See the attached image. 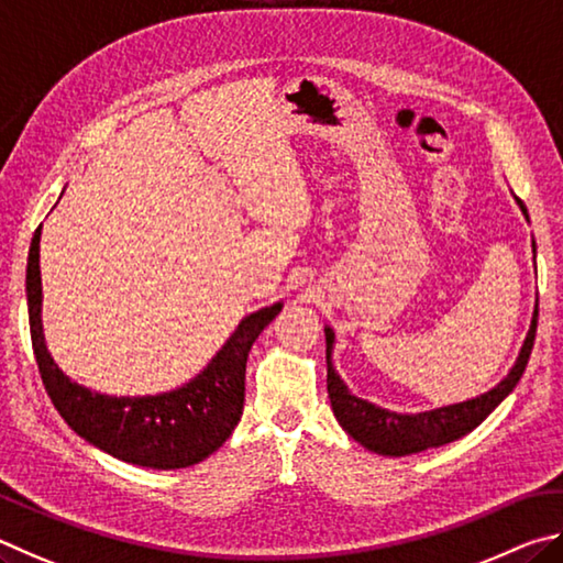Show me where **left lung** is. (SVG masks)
I'll list each match as a JSON object with an SVG mask.
<instances>
[{"mask_svg":"<svg viewBox=\"0 0 563 563\" xmlns=\"http://www.w3.org/2000/svg\"><path fill=\"white\" fill-rule=\"evenodd\" d=\"M517 202L529 220L525 202L521 200ZM534 256H537V246H534ZM537 319H539V303L534 309V317H531V327L525 339V346L519 351L515 368L507 373V378L501 380L499 386L487 390L485 396L479 398L455 402V406L426 410V412H410V416L390 412L386 408L373 406L368 400L351 396L346 383L339 378V373L331 363L333 331L323 329L327 331V371H329L327 388H329L333 416H336V420L341 422V428L346 430L353 440L361 442L363 448L388 457H406V455H412V452L440 448V445H448V442L465 438L467 432L475 430L479 422L485 420L511 390H515L521 373L527 371L531 349H534Z\"/></svg>","mask_w":563,"mask_h":563,"instance_id":"obj_1","label":"left lung"}]
</instances>
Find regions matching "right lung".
<instances>
[{"instance_id": "1", "label": "right lung", "mask_w": 563, "mask_h": 563, "mask_svg": "<svg viewBox=\"0 0 563 563\" xmlns=\"http://www.w3.org/2000/svg\"><path fill=\"white\" fill-rule=\"evenodd\" d=\"M38 240L42 227L34 232L26 262L29 329L44 388L68 428L108 455L153 470L190 467L222 448L242 418L246 356L264 327L282 311V303L242 319L222 351L183 388L145 398L103 396L66 378L48 356L42 329Z\"/></svg>"}]
</instances>
